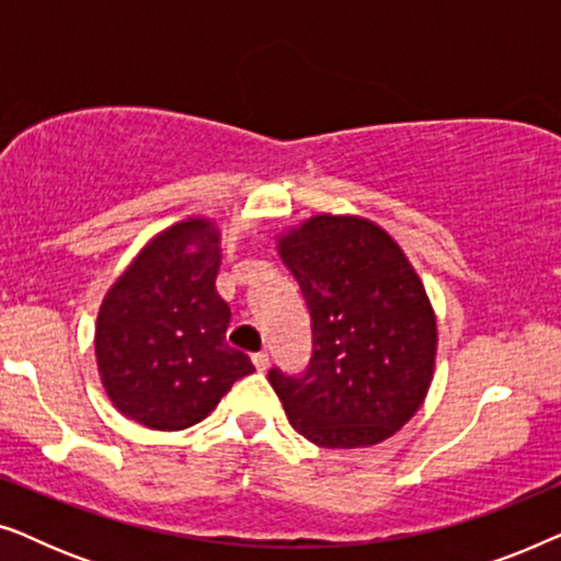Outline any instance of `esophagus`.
Masks as SVG:
<instances>
[{"label": "esophagus", "instance_id": "esophagus-1", "mask_svg": "<svg viewBox=\"0 0 561 561\" xmlns=\"http://www.w3.org/2000/svg\"><path fill=\"white\" fill-rule=\"evenodd\" d=\"M252 363H255L260 373H265L267 365H271V357H267V352H255V355H252Z\"/></svg>", "mask_w": 561, "mask_h": 561}]
</instances>
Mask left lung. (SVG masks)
<instances>
[{"label":"left lung","mask_w":561,"mask_h":561,"mask_svg":"<svg viewBox=\"0 0 561 561\" xmlns=\"http://www.w3.org/2000/svg\"><path fill=\"white\" fill-rule=\"evenodd\" d=\"M278 250L311 317L304 373H267L290 426L329 449L388 439L419 411L434 373L436 321L419 275L357 217L321 214Z\"/></svg>","instance_id":"1"}]
</instances>
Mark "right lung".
Wrapping results in <instances>:
<instances>
[{
    "label": "right lung",
    "instance_id": "obj_1",
    "mask_svg": "<svg viewBox=\"0 0 561 561\" xmlns=\"http://www.w3.org/2000/svg\"><path fill=\"white\" fill-rule=\"evenodd\" d=\"M219 234L181 221L158 234L106 294L96 363L112 403L158 432L209 416L234 380L255 370L229 347V306L217 294Z\"/></svg>",
    "mask_w": 561,
    "mask_h": 561
}]
</instances>
